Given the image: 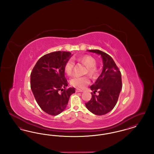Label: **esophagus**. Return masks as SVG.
<instances>
[{"instance_id":"1","label":"esophagus","mask_w":154,"mask_h":154,"mask_svg":"<svg viewBox=\"0 0 154 154\" xmlns=\"http://www.w3.org/2000/svg\"><path fill=\"white\" fill-rule=\"evenodd\" d=\"M75 92H83V91L82 89H76Z\"/></svg>"}]
</instances>
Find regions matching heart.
<instances>
[{
    "label": "heart",
    "mask_w": 154,
    "mask_h": 154,
    "mask_svg": "<svg viewBox=\"0 0 154 154\" xmlns=\"http://www.w3.org/2000/svg\"><path fill=\"white\" fill-rule=\"evenodd\" d=\"M77 60L87 66V73H88L91 76L93 77L96 76L98 70L96 66V61L95 59L90 55H86L77 59ZM74 66V61L73 59H70L66 62L64 67V70L68 76H71L73 74ZM89 82L90 80L88 76H75L70 80V84L72 86L80 89L85 88L87 85H88Z\"/></svg>",
    "instance_id": "obj_1"
}]
</instances>
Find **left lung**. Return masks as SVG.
I'll return each mask as SVG.
<instances>
[{"mask_svg": "<svg viewBox=\"0 0 154 154\" xmlns=\"http://www.w3.org/2000/svg\"><path fill=\"white\" fill-rule=\"evenodd\" d=\"M100 55L103 59L102 72L90 88L94 91L92 98L85 106L93 114L104 115L114 109L117 103L122 88L121 73L112 58L107 54L98 50H88ZM99 93L98 96L95 92Z\"/></svg>", "mask_w": 154, "mask_h": 154, "instance_id": "8db88e82", "label": "left lung"}]
</instances>
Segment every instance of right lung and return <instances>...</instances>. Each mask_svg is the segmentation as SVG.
Here are the masks:
<instances>
[{"label":"right lung","mask_w":154,"mask_h":154,"mask_svg":"<svg viewBox=\"0 0 154 154\" xmlns=\"http://www.w3.org/2000/svg\"><path fill=\"white\" fill-rule=\"evenodd\" d=\"M72 57L70 52L55 51L38 60L30 74V88L40 107L46 113L57 116L66 109L75 88L68 85L64 67Z\"/></svg>","instance_id":"1"}]
</instances>
